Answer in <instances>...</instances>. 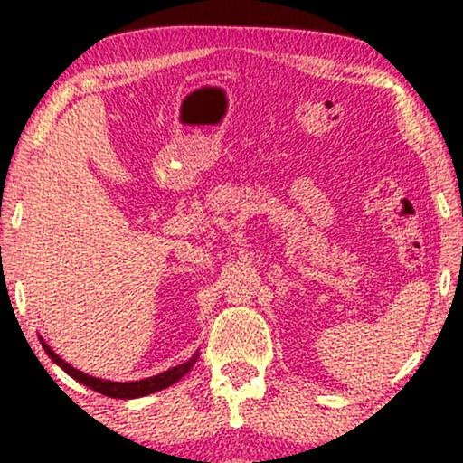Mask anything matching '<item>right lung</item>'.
<instances>
[{"instance_id":"add662e5","label":"right lung","mask_w":463,"mask_h":463,"mask_svg":"<svg viewBox=\"0 0 463 463\" xmlns=\"http://www.w3.org/2000/svg\"><path fill=\"white\" fill-rule=\"evenodd\" d=\"M40 344L43 347V352H46L48 356L52 358V363L59 364L69 377L75 379V382L88 385V388L99 392V394H105L109 398H122V401H128V398H141V396L154 394V392L170 388V385L176 383L183 375H187V373L192 371L195 358H198V354H194V356L189 358L187 363L176 364V366H173V369L164 371V373H160V375L147 377V379H137V382H107V379L92 377V375H88V373H81L78 369H73V366L65 363V360H62L59 354H54L52 347H50L42 337H40Z\"/></svg>"}]
</instances>
